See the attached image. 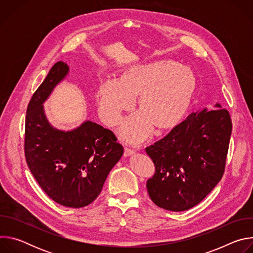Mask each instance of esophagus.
Listing matches in <instances>:
<instances>
[{"instance_id": "esophagus-1", "label": "esophagus", "mask_w": 253, "mask_h": 253, "mask_svg": "<svg viewBox=\"0 0 253 253\" xmlns=\"http://www.w3.org/2000/svg\"><path fill=\"white\" fill-rule=\"evenodd\" d=\"M134 153H135V150L130 149V148H127V147L124 148V156H125V157L131 156V155H133Z\"/></svg>"}]
</instances>
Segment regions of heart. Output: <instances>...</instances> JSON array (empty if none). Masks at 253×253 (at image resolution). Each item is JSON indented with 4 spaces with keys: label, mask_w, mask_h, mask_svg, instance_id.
I'll use <instances>...</instances> for the list:
<instances>
[{
    "label": "heart",
    "mask_w": 253,
    "mask_h": 253,
    "mask_svg": "<svg viewBox=\"0 0 253 253\" xmlns=\"http://www.w3.org/2000/svg\"><path fill=\"white\" fill-rule=\"evenodd\" d=\"M196 88L197 78L191 68L159 60L129 68L118 81L103 82L96 99L101 119L114 127L132 109L133 100L138 97L140 113L124 122L120 135L131 144H139L149 137L153 127L163 131L178 124L187 112Z\"/></svg>",
    "instance_id": "heart-1"
}]
</instances>
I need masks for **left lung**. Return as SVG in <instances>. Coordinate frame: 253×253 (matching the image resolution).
Listing matches in <instances>:
<instances>
[{"instance_id":"1","label":"left lung","mask_w":253,"mask_h":253,"mask_svg":"<svg viewBox=\"0 0 253 253\" xmlns=\"http://www.w3.org/2000/svg\"><path fill=\"white\" fill-rule=\"evenodd\" d=\"M231 130L226 109H204L189 114L165 137L146 147L155 166L146 183L151 200L175 212L201 202L223 176Z\"/></svg>"}]
</instances>
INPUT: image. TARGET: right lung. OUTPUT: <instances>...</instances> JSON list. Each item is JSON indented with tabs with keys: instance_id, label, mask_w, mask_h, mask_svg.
I'll return each instance as SVG.
<instances>
[{
	"instance_id": "1",
	"label": "right lung",
	"mask_w": 253,
	"mask_h": 253,
	"mask_svg": "<svg viewBox=\"0 0 253 253\" xmlns=\"http://www.w3.org/2000/svg\"><path fill=\"white\" fill-rule=\"evenodd\" d=\"M68 71L66 63L57 62L33 94L27 108L24 150L31 173L46 194L63 206L80 208L98 197L124 149L111 130L94 122L67 132L49 124L43 103Z\"/></svg>"
}]
</instances>
